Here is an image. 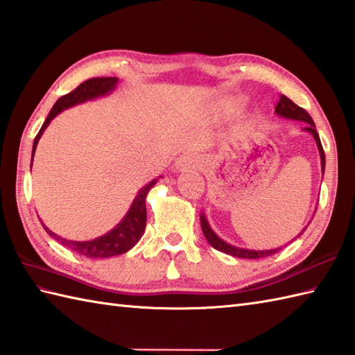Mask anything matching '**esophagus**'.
Returning a JSON list of instances; mask_svg holds the SVG:
<instances>
[{"label": "esophagus", "instance_id": "obj_1", "mask_svg": "<svg viewBox=\"0 0 355 355\" xmlns=\"http://www.w3.org/2000/svg\"><path fill=\"white\" fill-rule=\"evenodd\" d=\"M199 165V161L196 156L193 155H184L178 157V161L175 164V171L176 173H182V171H190V170H196Z\"/></svg>", "mask_w": 355, "mask_h": 355}]
</instances>
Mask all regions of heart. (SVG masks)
I'll return each instance as SVG.
<instances>
[{
  "mask_svg": "<svg viewBox=\"0 0 355 355\" xmlns=\"http://www.w3.org/2000/svg\"><path fill=\"white\" fill-rule=\"evenodd\" d=\"M230 105H233V107H234V105H239V103H237V101H233V103H231Z\"/></svg>",
  "mask_w": 355,
  "mask_h": 355,
  "instance_id": "heart-1",
  "label": "heart"
}]
</instances>
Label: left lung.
Here are the masks:
<instances>
[{
  "instance_id": "left-lung-1",
  "label": "left lung",
  "mask_w": 355,
  "mask_h": 355,
  "mask_svg": "<svg viewBox=\"0 0 355 355\" xmlns=\"http://www.w3.org/2000/svg\"><path fill=\"white\" fill-rule=\"evenodd\" d=\"M276 114L280 118H285V119H289V121H300V122H305V124H308L305 128V132L313 135L314 141L317 144V148H319V155H320V165H322V176L324 175V151H323V147H322V142H320V137H319V133H317L315 130V124L313 118L309 116V113L306 110H303L302 107L295 105L291 99L286 98L285 95H282L279 103L276 105ZM309 225V223H308ZM308 225L303 228L300 233L295 236L294 239H297L300 234H303V231H305L308 228ZM200 227H202V233H204L205 239L208 241V243L211 245L213 248H216L218 251H222L225 252V254H230V256H234V257H242V259H262V257H266V256H271V254H276V252L282 248H271V250H251V248H241V247H236V245H231L228 242L223 241V239H220L218 234L214 233L213 228L209 227V222L207 219L205 213H200ZM293 239V241H294Z\"/></svg>"
}]
</instances>
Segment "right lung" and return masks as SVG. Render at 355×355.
I'll use <instances>...</instances> for the list:
<instances>
[{
    "instance_id": "1",
    "label": "right lung",
    "mask_w": 355,
    "mask_h": 355,
    "mask_svg": "<svg viewBox=\"0 0 355 355\" xmlns=\"http://www.w3.org/2000/svg\"><path fill=\"white\" fill-rule=\"evenodd\" d=\"M118 84H119V78H92V79H87V81H84L81 85H78L73 92H70L67 95H64L58 99L55 105L52 107V110H50L47 119L44 121V124H42L40 133L35 137L33 147H32V162H33L36 146H38L42 133H44V130L49 127V124L52 122L53 118H56L58 114L64 110H67L70 107L87 103V101H93V99L110 95V93L116 89ZM31 168H32V164H31ZM159 178L153 179L147 185H144L141 190L136 193V198L133 199L132 205H130L128 211L125 213L124 218L121 219V222L116 227L112 228L108 233L93 239V241H81V242L69 241V239H64L61 236L55 234L53 231H50L44 225V222L40 219L41 225L47 231V234L52 236L55 241L62 243L64 247L78 252V254L81 256L90 257V259H103V257H113V256L124 254V252L132 250L135 245L139 242L144 231H146V225H147L146 198L151 188L156 185Z\"/></svg>"
}]
</instances>
